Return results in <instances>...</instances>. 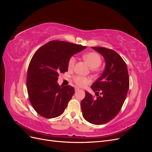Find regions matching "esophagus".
<instances>
[{"label":"esophagus","mask_w":152,"mask_h":152,"mask_svg":"<svg viewBox=\"0 0 152 152\" xmlns=\"http://www.w3.org/2000/svg\"><path fill=\"white\" fill-rule=\"evenodd\" d=\"M79 88H78V87H75V91H79Z\"/></svg>","instance_id":"1"}]
</instances>
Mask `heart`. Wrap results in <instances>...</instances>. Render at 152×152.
<instances>
[{"label":"heart","mask_w":152,"mask_h":152,"mask_svg":"<svg viewBox=\"0 0 152 152\" xmlns=\"http://www.w3.org/2000/svg\"><path fill=\"white\" fill-rule=\"evenodd\" d=\"M83 58L85 61L87 63L91 68H96L99 66L102 63V59L99 55L96 53H89L84 54ZM76 62V58L75 57H71L68 61V68H73L75 66ZM75 83L79 86H84L89 82V80L86 77H82L76 76L73 78Z\"/></svg>","instance_id":"b5f03b06"}]
</instances>
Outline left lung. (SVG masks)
Listing matches in <instances>:
<instances>
[{"mask_svg":"<svg viewBox=\"0 0 152 152\" xmlns=\"http://www.w3.org/2000/svg\"><path fill=\"white\" fill-rule=\"evenodd\" d=\"M91 48L102 55L105 68L91 86L97 97H93L86 91L81 109L86 121L102 125L112 120L120 112L129 87V79L126 63L117 53L102 47Z\"/></svg>","mask_w":152,"mask_h":152,"instance_id":"left-lung-1","label":"left lung"}]
</instances>
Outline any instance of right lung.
<instances>
[{"instance_id": "add662e5", "label": "right lung", "mask_w": 152, "mask_h": 152, "mask_svg": "<svg viewBox=\"0 0 152 152\" xmlns=\"http://www.w3.org/2000/svg\"><path fill=\"white\" fill-rule=\"evenodd\" d=\"M86 46L65 41H50L39 48L30 62L26 78L30 102L40 115L57 117L64 112L75 93L70 86H59V74L68 71V61Z\"/></svg>"}]
</instances>
